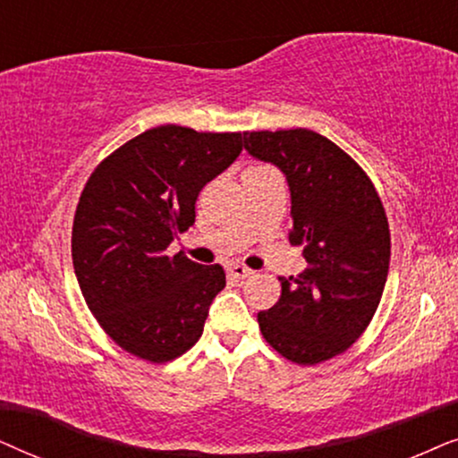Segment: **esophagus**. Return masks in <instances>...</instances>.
<instances>
[{
    "label": "esophagus",
    "instance_id": "1",
    "mask_svg": "<svg viewBox=\"0 0 458 458\" xmlns=\"http://www.w3.org/2000/svg\"><path fill=\"white\" fill-rule=\"evenodd\" d=\"M230 274H233L234 278H251L255 272L251 270V267H247L242 264H234V266H230Z\"/></svg>",
    "mask_w": 458,
    "mask_h": 458
}]
</instances>
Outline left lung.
Listing matches in <instances>:
<instances>
[{
  "label": "left lung",
  "mask_w": 458,
  "mask_h": 458,
  "mask_svg": "<svg viewBox=\"0 0 458 458\" xmlns=\"http://www.w3.org/2000/svg\"><path fill=\"white\" fill-rule=\"evenodd\" d=\"M245 150L284 174L289 242L308 267L278 278L283 293L258 314L261 335L286 360L318 364L345 352L373 320L389 270V224L373 182L312 130L245 131Z\"/></svg>",
  "instance_id": "1"
}]
</instances>
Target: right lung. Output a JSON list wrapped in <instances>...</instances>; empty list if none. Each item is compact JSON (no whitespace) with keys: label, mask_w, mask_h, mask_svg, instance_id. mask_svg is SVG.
I'll return each mask as SVG.
<instances>
[{"label":"right lung","mask_w":458,"mask_h":458,"mask_svg":"<svg viewBox=\"0 0 458 458\" xmlns=\"http://www.w3.org/2000/svg\"><path fill=\"white\" fill-rule=\"evenodd\" d=\"M242 150V133L158 125L94 169L72 222V266L100 327L119 347L169 362L197 344L219 264L200 266L167 247L194 224L199 192Z\"/></svg>","instance_id":"obj_1"}]
</instances>
